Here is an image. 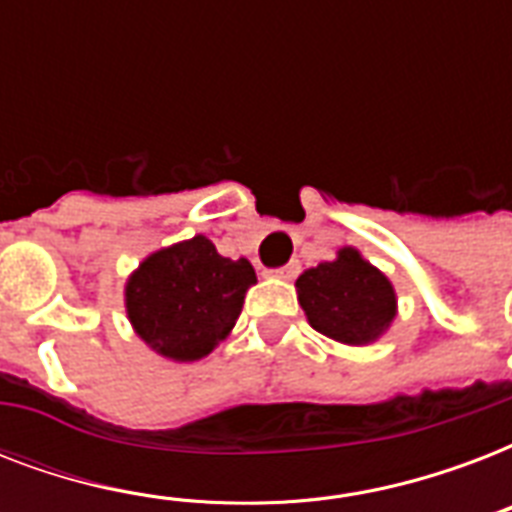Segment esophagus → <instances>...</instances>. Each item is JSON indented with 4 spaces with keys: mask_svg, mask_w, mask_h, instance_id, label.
<instances>
[{
    "mask_svg": "<svg viewBox=\"0 0 512 512\" xmlns=\"http://www.w3.org/2000/svg\"><path fill=\"white\" fill-rule=\"evenodd\" d=\"M273 276H279V279H295L297 273H300V263L297 260H289L287 265H281L276 271H271Z\"/></svg>",
    "mask_w": 512,
    "mask_h": 512,
    "instance_id": "esophagus-1",
    "label": "esophagus"
}]
</instances>
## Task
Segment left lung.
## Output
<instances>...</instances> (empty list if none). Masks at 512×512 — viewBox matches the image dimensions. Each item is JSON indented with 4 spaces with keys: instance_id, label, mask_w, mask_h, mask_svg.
<instances>
[{
    "instance_id": "obj_1",
    "label": "left lung",
    "mask_w": 512,
    "mask_h": 512,
    "mask_svg": "<svg viewBox=\"0 0 512 512\" xmlns=\"http://www.w3.org/2000/svg\"><path fill=\"white\" fill-rule=\"evenodd\" d=\"M297 300L311 327L348 345H366L390 327L396 292L356 249H340L332 263H321L297 279Z\"/></svg>"
}]
</instances>
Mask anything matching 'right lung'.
Returning a JSON list of instances; mask_svg holds the SVG:
<instances>
[{
  "mask_svg": "<svg viewBox=\"0 0 512 512\" xmlns=\"http://www.w3.org/2000/svg\"><path fill=\"white\" fill-rule=\"evenodd\" d=\"M255 281L249 260L217 255L207 236H193L154 252L132 273L127 316L156 353L196 361L228 337Z\"/></svg>",
  "mask_w": 512,
  "mask_h": 512,
  "instance_id": "1",
  "label": "right lung"
}]
</instances>
